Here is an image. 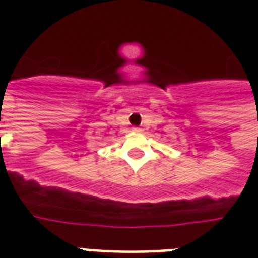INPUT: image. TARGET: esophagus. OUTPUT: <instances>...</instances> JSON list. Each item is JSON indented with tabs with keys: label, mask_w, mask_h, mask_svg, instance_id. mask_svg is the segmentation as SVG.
<instances>
[{
	"label": "esophagus",
	"mask_w": 258,
	"mask_h": 258,
	"mask_svg": "<svg viewBox=\"0 0 258 258\" xmlns=\"http://www.w3.org/2000/svg\"><path fill=\"white\" fill-rule=\"evenodd\" d=\"M133 131H135V133H140L141 128H138V127H134V128H133Z\"/></svg>",
	"instance_id": "1"
}]
</instances>
